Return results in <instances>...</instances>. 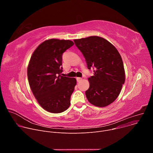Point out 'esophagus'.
<instances>
[{
  "label": "esophagus",
  "instance_id": "1",
  "mask_svg": "<svg viewBox=\"0 0 153 153\" xmlns=\"http://www.w3.org/2000/svg\"><path fill=\"white\" fill-rule=\"evenodd\" d=\"M77 81L78 82H80L82 80V79L81 78V77H77Z\"/></svg>",
  "mask_w": 153,
  "mask_h": 153
}]
</instances>
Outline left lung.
Listing matches in <instances>:
<instances>
[{
	"mask_svg": "<svg viewBox=\"0 0 153 153\" xmlns=\"http://www.w3.org/2000/svg\"><path fill=\"white\" fill-rule=\"evenodd\" d=\"M85 59L88 69L94 67V75L88 79L90 87L85 91L92 105L105 107L119 96L125 80L122 57L116 47L105 39L90 36L74 40Z\"/></svg>",
	"mask_w": 153,
	"mask_h": 153,
	"instance_id": "8db88e82",
	"label": "left lung"
}]
</instances>
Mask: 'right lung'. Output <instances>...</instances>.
Listing matches in <instances>:
<instances>
[{"label":"right lung","instance_id":"add662e5","mask_svg":"<svg viewBox=\"0 0 153 153\" xmlns=\"http://www.w3.org/2000/svg\"><path fill=\"white\" fill-rule=\"evenodd\" d=\"M74 45L70 40L51 39L41 43L33 52L27 68L33 95L45 110L60 113L70 106L76 79L61 76L62 54Z\"/></svg>","mask_w":153,"mask_h":153}]
</instances>
